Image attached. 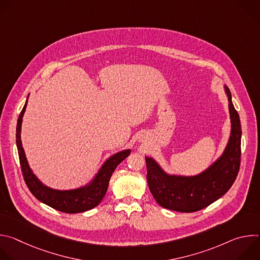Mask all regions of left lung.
<instances>
[{"label": "left lung", "mask_w": 260, "mask_h": 260, "mask_svg": "<svg viewBox=\"0 0 260 260\" xmlns=\"http://www.w3.org/2000/svg\"><path fill=\"white\" fill-rule=\"evenodd\" d=\"M224 88L230 103L232 132L223 154L209 169L193 177L171 176L153 158L145 157L148 186L161 207L182 213L197 212L225 194L234 184L241 165L242 129L231 91L228 86Z\"/></svg>", "instance_id": "8db88e82"}]
</instances>
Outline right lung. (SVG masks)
<instances>
[{
    "label": "right lung",
    "instance_id": "add662e5",
    "mask_svg": "<svg viewBox=\"0 0 260 260\" xmlns=\"http://www.w3.org/2000/svg\"><path fill=\"white\" fill-rule=\"evenodd\" d=\"M26 104L27 100L25 102L23 109L21 110L20 115L17 120L16 145L22 176L29 191L37 200H39L40 202L46 204L47 206L63 213H80L96 207L107 192L109 181L114 170L123 159H125L129 155L131 150L127 149L120 151L115 155L111 156L109 159H107V161L103 165L102 169L99 171L95 178L91 181V183H89L84 187L73 190H55L49 188L45 186V185L32 174L27 164L22 148L20 140V131L22 116L24 114Z\"/></svg>",
    "mask_w": 260,
    "mask_h": 260
}]
</instances>
